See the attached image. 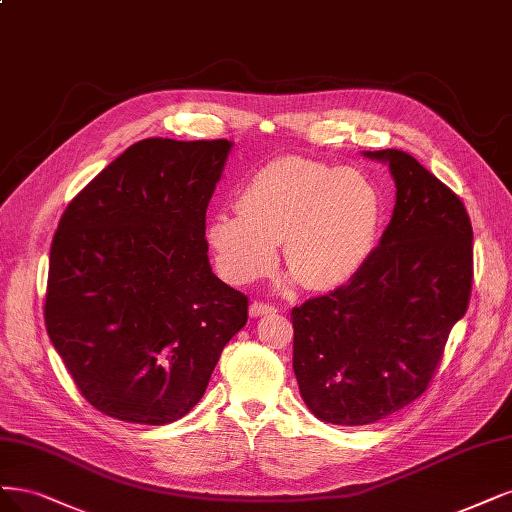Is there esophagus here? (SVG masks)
Listing matches in <instances>:
<instances>
[{
  "mask_svg": "<svg viewBox=\"0 0 512 512\" xmlns=\"http://www.w3.org/2000/svg\"><path fill=\"white\" fill-rule=\"evenodd\" d=\"M277 309L273 307V305H269V303H260V301H254L252 305H250V315L252 317H260V315H269V313H275Z\"/></svg>",
  "mask_w": 512,
  "mask_h": 512,
  "instance_id": "1",
  "label": "esophagus"
}]
</instances>
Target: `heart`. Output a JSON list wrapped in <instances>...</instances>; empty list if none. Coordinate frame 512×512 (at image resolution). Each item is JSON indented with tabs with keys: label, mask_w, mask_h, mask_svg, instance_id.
<instances>
[{
	"label": "heart",
	"mask_w": 512,
	"mask_h": 512,
	"mask_svg": "<svg viewBox=\"0 0 512 512\" xmlns=\"http://www.w3.org/2000/svg\"><path fill=\"white\" fill-rule=\"evenodd\" d=\"M381 216V192L364 173L286 156L252 175L237 211L209 218L205 239L228 284L267 275L281 241L286 267L305 288L332 290L364 267Z\"/></svg>",
	"instance_id": "b5f03b06"
}]
</instances>
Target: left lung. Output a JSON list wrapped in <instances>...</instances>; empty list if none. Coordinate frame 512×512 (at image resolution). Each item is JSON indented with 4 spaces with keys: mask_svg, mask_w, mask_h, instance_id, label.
Masks as SVG:
<instances>
[{
    "mask_svg": "<svg viewBox=\"0 0 512 512\" xmlns=\"http://www.w3.org/2000/svg\"><path fill=\"white\" fill-rule=\"evenodd\" d=\"M390 165L394 216L345 286L292 309L294 375L315 417L375 424L428 390L468 311L472 224L462 199L402 150Z\"/></svg>",
    "mask_w": 512,
    "mask_h": 512,
    "instance_id": "1",
    "label": "left lung"
}]
</instances>
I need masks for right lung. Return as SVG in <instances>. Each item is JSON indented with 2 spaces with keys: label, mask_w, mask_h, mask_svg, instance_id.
Wrapping results in <instances>:
<instances>
[{
  "label": "right lung",
  "mask_w": 512,
  "mask_h": 512,
  "mask_svg": "<svg viewBox=\"0 0 512 512\" xmlns=\"http://www.w3.org/2000/svg\"><path fill=\"white\" fill-rule=\"evenodd\" d=\"M231 148L226 139H142L63 211L44 322L103 415L146 426L184 417L248 322V296L211 273L205 239Z\"/></svg>",
  "instance_id": "obj_1"
}]
</instances>
